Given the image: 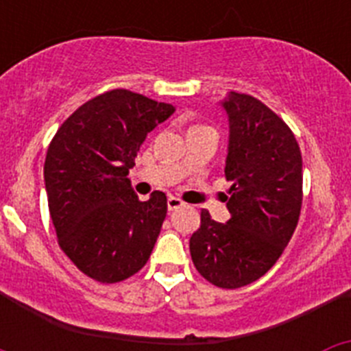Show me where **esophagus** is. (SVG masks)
I'll use <instances>...</instances> for the list:
<instances>
[{
  "label": "esophagus",
  "instance_id": "34e87169",
  "mask_svg": "<svg viewBox=\"0 0 351 351\" xmlns=\"http://www.w3.org/2000/svg\"><path fill=\"white\" fill-rule=\"evenodd\" d=\"M182 206H184V202L178 197H169V200H167V207H169V210H176Z\"/></svg>",
  "mask_w": 351,
  "mask_h": 351
}]
</instances>
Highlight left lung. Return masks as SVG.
<instances>
[{"label":"left lung","instance_id":"1","mask_svg":"<svg viewBox=\"0 0 351 351\" xmlns=\"http://www.w3.org/2000/svg\"><path fill=\"white\" fill-rule=\"evenodd\" d=\"M223 107L230 219L214 221L202 209L190 253L209 283L234 290L262 278L290 243L302 207V156L287 123L260 100L230 93Z\"/></svg>","mask_w":351,"mask_h":351}]
</instances>
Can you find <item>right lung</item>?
I'll return each mask as SVG.
<instances>
[{"label": "right lung", "instance_id": "add662e5", "mask_svg": "<svg viewBox=\"0 0 351 351\" xmlns=\"http://www.w3.org/2000/svg\"><path fill=\"white\" fill-rule=\"evenodd\" d=\"M173 114L128 89L80 105L51 141L43 165L58 244L98 283H119L147 263L167 216V197L142 202L126 178L147 133Z\"/></svg>", "mask_w": 351, "mask_h": 351}]
</instances>
